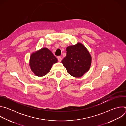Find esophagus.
I'll use <instances>...</instances> for the list:
<instances>
[{"label": "esophagus", "mask_w": 126, "mask_h": 126, "mask_svg": "<svg viewBox=\"0 0 126 126\" xmlns=\"http://www.w3.org/2000/svg\"><path fill=\"white\" fill-rule=\"evenodd\" d=\"M58 60L59 62H61V60H62V58H61V57H60V56L58 57Z\"/></svg>", "instance_id": "1"}]
</instances>
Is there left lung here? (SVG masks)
<instances>
[{"label":"left lung","instance_id":"left-lung-1","mask_svg":"<svg viewBox=\"0 0 126 126\" xmlns=\"http://www.w3.org/2000/svg\"><path fill=\"white\" fill-rule=\"evenodd\" d=\"M66 51V56L61 62L67 72L75 77L82 76L91 66V57L89 52L80 43L68 46Z\"/></svg>","mask_w":126,"mask_h":126}]
</instances>
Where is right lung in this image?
I'll return each mask as SVG.
<instances>
[{"instance_id":"1","label":"right lung","mask_w":126,"mask_h":126,"mask_svg":"<svg viewBox=\"0 0 126 126\" xmlns=\"http://www.w3.org/2000/svg\"><path fill=\"white\" fill-rule=\"evenodd\" d=\"M57 62V58L48 48H43L32 53L29 65L31 70L37 76H43L50 71L53 64Z\"/></svg>"}]
</instances>
